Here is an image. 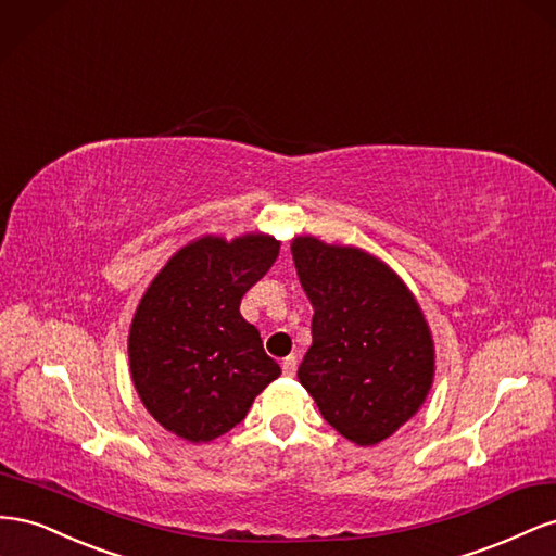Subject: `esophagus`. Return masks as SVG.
I'll list each match as a JSON object with an SVG mask.
<instances>
[{"mask_svg": "<svg viewBox=\"0 0 556 556\" xmlns=\"http://www.w3.org/2000/svg\"><path fill=\"white\" fill-rule=\"evenodd\" d=\"M281 370H283V375L287 377H293L295 375V370H298V358L295 356H287L281 361Z\"/></svg>", "mask_w": 556, "mask_h": 556, "instance_id": "1", "label": "esophagus"}]
</instances>
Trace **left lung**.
Here are the masks:
<instances>
[{
	"label": "left lung",
	"mask_w": 556,
	"mask_h": 556,
	"mask_svg": "<svg viewBox=\"0 0 556 556\" xmlns=\"http://www.w3.org/2000/svg\"><path fill=\"white\" fill-rule=\"evenodd\" d=\"M291 253L314 307L300 384L342 438L379 445L417 415L433 387L426 316L407 283L368 251L298 235Z\"/></svg>",
	"instance_id": "left-lung-1"
}]
</instances>
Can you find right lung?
<instances>
[{
	"label": "right lung",
	"instance_id": "obj_1",
	"mask_svg": "<svg viewBox=\"0 0 556 556\" xmlns=\"http://www.w3.org/2000/svg\"><path fill=\"white\" fill-rule=\"evenodd\" d=\"M279 244L265 232L202 235L141 295L128 336L132 384L149 415L177 438L200 445L228 433L281 375L258 328L240 314Z\"/></svg>",
	"mask_w": 556,
	"mask_h": 556
}]
</instances>
